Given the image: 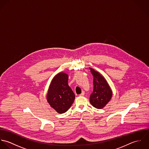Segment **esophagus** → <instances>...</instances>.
<instances>
[{"mask_svg": "<svg viewBox=\"0 0 149 149\" xmlns=\"http://www.w3.org/2000/svg\"><path fill=\"white\" fill-rule=\"evenodd\" d=\"M84 94H85V91H82V93H81V94H79V96H84Z\"/></svg>", "mask_w": 149, "mask_h": 149, "instance_id": "obj_1", "label": "esophagus"}]
</instances>
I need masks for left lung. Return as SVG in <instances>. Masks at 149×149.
Instances as JSON below:
<instances>
[{
  "label": "left lung",
  "mask_w": 149,
  "mask_h": 149,
  "mask_svg": "<svg viewBox=\"0 0 149 149\" xmlns=\"http://www.w3.org/2000/svg\"><path fill=\"white\" fill-rule=\"evenodd\" d=\"M93 76V91L90 96V102L97 109H102L112 97V91L106 79L98 71L90 68Z\"/></svg>",
  "instance_id": "8db88e82"
}]
</instances>
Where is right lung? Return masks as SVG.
Here are the masks:
<instances>
[{
  "label": "right lung",
  "mask_w": 149,
  "mask_h": 149,
  "mask_svg": "<svg viewBox=\"0 0 149 149\" xmlns=\"http://www.w3.org/2000/svg\"><path fill=\"white\" fill-rule=\"evenodd\" d=\"M68 79L66 73L57 74L52 79L48 90L47 100L58 113L67 112L75 100V94L68 86Z\"/></svg>",
  "instance_id": "right-lung-1"
}]
</instances>
